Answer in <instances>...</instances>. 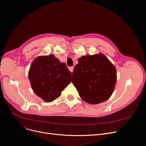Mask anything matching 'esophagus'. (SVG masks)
<instances>
[{"mask_svg": "<svg viewBox=\"0 0 146 146\" xmlns=\"http://www.w3.org/2000/svg\"><path fill=\"white\" fill-rule=\"evenodd\" d=\"M68 69H69V70H70L72 73L73 72V69H74V67H68Z\"/></svg>", "mask_w": 146, "mask_h": 146, "instance_id": "esophagus-1", "label": "esophagus"}]
</instances>
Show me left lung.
<instances>
[{
    "instance_id": "1",
    "label": "left lung",
    "mask_w": 146,
    "mask_h": 146,
    "mask_svg": "<svg viewBox=\"0 0 146 146\" xmlns=\"http://www.w3.org/2000/svg\"><path fill=\"white\" fill-rule=\"evenodd\" d=\"M74 68L72 82L83 100L90 104L110 98L117 82L115 66L102 54L82 56Z\"/></svg>"
}]
</instances>
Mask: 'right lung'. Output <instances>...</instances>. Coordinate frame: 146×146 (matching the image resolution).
Returning <instances> with one entry per match:
<instances>
[{"label": "right lung", "mask_w": 146, "mask_h": 146, "mask_svg": "<svg viewBox=\"0 0 146 146\" xmlns=\"http://www.w3.org/2000/svg\"><path fill=\"white\" fill-rule=\"evenodd\" d=\"M28 78L34 93L46 102L58 98L72 81V72L65 63L52 55L36 57L30 67Z\"/></svg>", "instance_id": "obj_1"}]
</instances>
